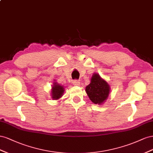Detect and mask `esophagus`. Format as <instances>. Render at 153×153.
<instances>
[{
	"label": "esophagus",
	"mask_w": 153,
	"mask_h": 153,
	"mask_svg": "<svg viewBox=\"0 0 153 153\" xmlns=\"http://www.w3.org/2000/svg\"><path fill=\"white\" fill-rule=\"evenodd\" d=\"M73 85H75V86H78V85H80V82H79V81H78V80H74L73 81Z\"/></svg>",
	"instance_id": "esophagus-1"
}]
</instances>
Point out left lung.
Listing matches in <instances>:
<instances>
[{
  "instance_id": "obj_1",
  "label": "left lung",
  "mask_w": 153,
  "mask_h": 153,
  "mask_svg": "<svg viewBox=\"0 0 153 153\" xmlns=\"http://www.w3.org/2000/svg\"><path fill=\"white\" fill-rule=\"evenodd\" d=\"M86 91L94 103L101 104L106 101L110 94V86L98 74H94L91 82L86 87Z\"/></svg>"
}]
</instances>
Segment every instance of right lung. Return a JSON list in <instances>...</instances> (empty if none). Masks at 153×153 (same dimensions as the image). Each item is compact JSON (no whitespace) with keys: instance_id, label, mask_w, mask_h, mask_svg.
Listing matches in <instances>:
<instances>
[{"instance_id":"right-lung-1","label":"right lung","mask_w":153,"mask_h":153,"mask_svg":"<svg viewBox=\"0 0 153 153\" xmlns=\"http://www.w3.org/2000/svg\"><path fill=\"white\" fill-rule=\"evenodd\" d=\"M64 88L61 86L60 85L58 84L57 82H54V86L52 88V98L53 99H58L63 95L64 92Z\"/></svg>"}]
</instances>
